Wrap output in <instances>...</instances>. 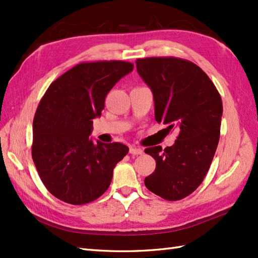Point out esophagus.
Segmentation results:
<instances>
[{
	"instance_id": "34e87169",
	"label": "esophagus",
	"mask_w": 258,
	"mask_h": 258,
	"mask_svg": "<svg viewBox=\"0 0 258 258\" xmlns=\"http://www.w3.org/2000/svg\"><path fill=\"white\" fill-rule=\"evenodd\" d=\"M130 153L133 155H142L144 153V151L140 149V147H135V146H131L130 147Z\"/></svg>"
}]
</instances>
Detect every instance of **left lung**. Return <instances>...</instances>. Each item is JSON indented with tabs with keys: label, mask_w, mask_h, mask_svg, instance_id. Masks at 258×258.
Returning a JSON list of instances; mask_svg holds the SVG:
<instances>
[{
	"label": "left lung",
	"mask_w": 258,
	"mask_h": 258,
	"mask_svg": "<svg viewBox=\"0 0 258 258\" xmlns=\"http://www.w3.org/2000/svg\"><path fill=\"white\" fill-rule=\"evenodd\" d=\"M136 70L153 93L156 122L179 130L172 146L145 150L156 162L145 186L164 200H182L201 185L215 155L223 115L221 95L204 71L185 59L140 58Z\"/></svg>",
	"instance_id": "left-lung-1"
}]
</instances>
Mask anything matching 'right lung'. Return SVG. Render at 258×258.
I'll list each match as a JSON object with an SVG mask.
<instances>
[{
  "mask_svg": "<svg viewBox=\"0 0 258 258\" xmlns=\"http://www.w3.org/2000/svg\"><path fill=\"white\" fill-rule=\"evenodd\" d=\"M133 69L123 61L81 63L42 97L33 119L32 157L43 184L58 200L82 205L108 188L128 147L93 141V119L101 117L107 93Z\"/></svg>",
  "mask_w": 258,
  "mask_h": 258,
  "instance_id": "right-lung-1",
  "label": "right lung"
}]
</instances>
